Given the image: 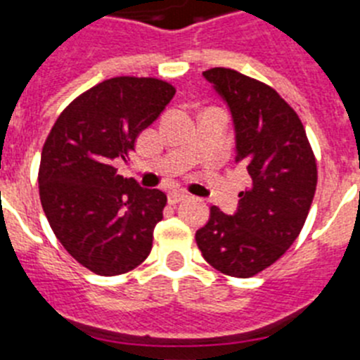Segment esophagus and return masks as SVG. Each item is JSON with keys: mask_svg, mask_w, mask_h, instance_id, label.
Listing matches in <instances>:
<instances>
[{"mask_svg": "<svg viewBox=\"0 0 360 360\" xmlns=\"http://www.w3.org/2000/svg\"><path fill=\"white\" fill-rule=\"evenodd\" d=\"M187 195L186 193H182V191H171L169 195H167V200H169V203H180L182 200H186Z\"/></svg>", "mask_w": 360, "mask_h": 360, "instance_id": "1", "label": "esophagus"}]
</instances>
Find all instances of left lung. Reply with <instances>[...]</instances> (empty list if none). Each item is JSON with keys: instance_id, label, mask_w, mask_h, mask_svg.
Listing matches in <instances>:
<instances>
[{"instance_id": "left-lung-1", "label": "left lung", "mask_w": 360, "mask_h": 360, "mask_svg": "<svg viewBox=\"0 0 360 360\" xmlns=\"http://www.w3.org/2000/svg\"><path fill=\"white\" fill-rule=\"evenodd\" d=\"M203 77L232 117L236 162L252 178L234 214L212 205L196 231L205 262L232 278H252L276 263L299 236L317 186V165L303 124L278 91L231 68Z\"/></svg>"}]
</instances>
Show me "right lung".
Segmentation results:
<instances>
[{
    "mask_svg": "<svg viewBox=\"0 0 360 360\" xmlns=\"http://www.w3.org/2000/svg\"><path fill=\"white\" fill-rule=\"evenodd\" d=\"M174 97L151 77H113L65 108L43 146L39 196L57 240L82 266L119 276L141 265L153 247L165 195L117 173L136 136Z\"/></svg>",
    "mask_w": 360,
    "mask_h": 360,
    "instance_id": "right-lung-1",
    "label": "right lung"
}]
</instances>
